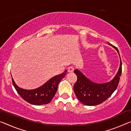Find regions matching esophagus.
Here are the masks:
<instances>
[{
  "instance_id": "34e87169",
  "label": "esophagus",
  "mask_w": 131,
  "mask_h": 131,
  "mask_svg": "<svg viewBox=\"0 0 131 131\" xmlns=\"http://www.w3.org/2000/svg\"><path fill=\"white\" fill-rule=\"evenodd\" d=\"M74 71V68L73 67V66H69L68 68V72H69V73H72Z\"/></svg>"
}]
</instances>
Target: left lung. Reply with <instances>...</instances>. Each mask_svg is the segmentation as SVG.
Returning <instances> with one entry per match:
<instances>
[{
  "instance_id": "1",
  "label": "left lung",
  "mask_w": 131,
  "mask_h": 131,
  "mask_svg": "<svg viewBox=\"0 0 131 131\" xmlns=\"http://www.w3.org/2000/svg\"><path fill=\"white\" fill-rule=\"evenodd\" d=\"M108 44L117 50L120 58L119 69L116 76L110 81L102 84L95 83L88 79L78 69H75L74 71L77 80L74 85L73 90L76 96L83 105H99L108 99L118 87L122 73L121 59L117 48L110 43Z\"/></svg>"
}]
</instances>
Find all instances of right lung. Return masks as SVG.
Here are the masks:
<instances>
[{"label": "right lung", "instance_id": "right-lung-1", "mask_svg": "<svg viewBox=\"0 0 131 131\" xmlns=\"http://www.w3.org/2000/svg\"><path fill=\"white\" fill-rule=\"evenodd\" d=\"M66 72L67 70L61 74L52 77L41 87L34 90H27L19 87L15 83L13 77L12 82L18 94L24 100L34 105H46L50 103L54 97L57 91L58 84L65 76Z\"/></svg>", "mask_w": 131, "mask_h": 131}]
</instances>
